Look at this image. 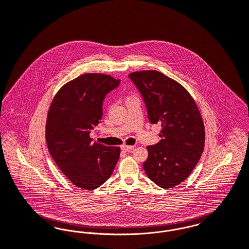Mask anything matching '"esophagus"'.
<instances>
[{
    "label": "esophagus",
    "instance_id": "34e87169",
    "mask_svg": "<svg viewBox=\"0 0 249 249\" xmlns=\"http://www.w3.org/2000/svg\"><path fill=\"white\" fill-rule=\"evenodd\" d=\"M133 147H134L133 146H126V145H123V146H121V148L124 151H127V152H132Z\"/></svg>",
    "mask_w": 249,
    "mask_h": 249
}]
</instances>
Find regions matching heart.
<instances>
[{
  "instance_id": "b5f03b06",
  "label": "heart",
  "mask_w": 249,
  "mask_h": 249,
  "mask_svg": "<svg viewBox=\"0 0 249 249\" xmlns=\"http://www.w3.org/2000/svg\"><path fill=\"white\" fill-rule=\"evenodd\" d=\"M132 97H133V96H128V97H127V99H130V98H132Z\"/></svg>"
}]
</instances>
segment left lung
Segmentation results:
<instances>
[{
	"mask_svg": "<svg viewBox=\"0 0 249 249\" xmlns=\"http://www.w3.org/2000/svg\"><path fill=\"white\" fill-rule=\"evenodd\" d=\"M129 77L143 96L150 123L162 126L161 141L146 146L144 170L161 188L175 187L190 175L204 149L200 111L190 93L164 74L141 71Z\"/></svg>",
	"mask_w": 249,
	"mask_h": 249,
	"instance_id": "1",
	"label": "left lung"
}]
</instances>
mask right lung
Segmentation results:
<instances>
[{"instance_id":"add662e5","label":"right lung","mask_w":249,"mask_h":249,"mask_svg":"<svg viewBox=\"0 0 249 249\" xmlns=\"http://www.w3.org/2000/svg\"><path fill=\"white\" fill-rule=\"evenodd\" d=\"M120 80L103 73H85L65 84L55 94L46 120L49 152L79 188L94 190L112 175L120 147L94 142L90 130L103 117L105 95Z\"/></svg>"}]
</instances>
